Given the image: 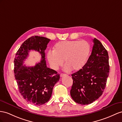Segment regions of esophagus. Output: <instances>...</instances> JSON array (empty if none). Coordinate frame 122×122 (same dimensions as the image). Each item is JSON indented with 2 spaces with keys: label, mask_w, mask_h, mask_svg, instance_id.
Wrapping results in <instances>:
<instances>
[{
  "label": "esophagus",
  "mask_w": 122,
  "mask_h": 122,
  "mask_svg": "<svg viewBox=\"0 0 122 122\" xmlns=\"http://www.w3.org/2000/svg\"><path fill=\"white\" fill-rule=\"evenodd\" d=\"M65 75H66V74H63V73H61V74H60V77H63V76H65Z\"/></svg>",
  "instance_id": "1"
}]
</instances>
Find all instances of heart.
<instances>
[{"label": "heart", "instance_id": "b5f03b06", "mask_svg": "<svg viewBox=\"0 0 122 122\" xmlns=\"http://www.w3.org/2000/svg\"><path fill=\"white\" fill-rule=\"evenodd\" d=\"M91 51V46L85 40H65L57 43L54 51L47 53V60L50 66L54 70H58L64 63V71H79L88 60Z\"/></svg>", "mask_w": 122, "mask_h": 122}]
</instances>
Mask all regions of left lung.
I'll return each mask as SVG.
<instances>
[{"label":"left lung","mask_w":122,"mask_h":122,"mask_svg":"<svg viewBox=\"0 0 122 122\" xmlns=\"http://www.w3.org/2000/svg\"><path fill=\"white\" fill-rule=\"evenodd\" d=\"M93 41L92 53L86 63L71 74V96L79 104H91L102 94L109 74L108 51L99 40L94 38Z\"/></svg>","instance_id":"obj_1"}]
</instances>
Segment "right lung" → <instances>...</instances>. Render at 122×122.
<instances>
[{
    "mask_svg": "<svg viewBox=\"0 0 122 122\" xmlns=\"http://www.w3.org/2000/svg\"><path fill=\"white\" fill-rule=\"evenodd\" d=\"M50 41L40 36L29 37L21 44L14 60V72L19 91L25 99L36 106L49 101L53 88L60 79L57 71L46 66L45 51ZM31 50L38 51L41 60L35 66L26 67L23 63Z\"/></svg>",
    "mask_w": 122,
    "mask_h": 122,
    "instance_id": "right-lung-1",
    "label": "right lung"
}]
</instances>
